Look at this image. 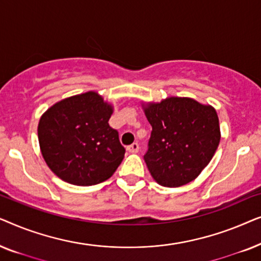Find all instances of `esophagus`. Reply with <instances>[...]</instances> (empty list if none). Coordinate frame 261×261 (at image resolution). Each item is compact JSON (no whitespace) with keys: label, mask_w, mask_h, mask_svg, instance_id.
I'll return each mask as SVG.
<instances>
[{"label":"esophagus","mask_w":261,"mask_h":261,"mask_svg":"<svg viewBox=\"0 0 261 261\" xmlns=\"http://www.w3.org/2000/svg\"><path fill=\"white\" fill-rule=\"evenodd\" d=\"M127 151L129 153H137L139 151V144H138V142H134V144L128 146Z\"/></svg>","instance_id":"1"}]
</instances>
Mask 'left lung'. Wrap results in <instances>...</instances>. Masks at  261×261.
Masks as SVG:
<instances>
[{
  "instance_id": "8db88e82",
  "label": "left lung",
  "mask_w": 261,
  "mask_h": 261,
  "mask_svg": "<svg viewBox=\"0 0 261 261\" xmlns=\"http://www.w3.org/2000/svg\"><path fill=\"white\" fill-rule=\"evenodd\" d=\"M141 106L152 126L144 158L153 179L167 188L196 179L220 144L215 108L190 97H167Z\"/></svg>"
}]
</instances>
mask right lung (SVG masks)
I'll return each instance as SVG.
<instances>
[{
    "label": "right lung",
    "mask_w": 261,
    "mask_h": 261,
    "mask_svg": "<svg viewBox=\"0 0 261 261\" xmlns=\"http://www.w3.org/2000/svg\"><path fill=\"white\" fill-rule=\"evenodd\" d=\"M113 106L98 92L88 91L57 102L38 124L41 154L56 176L89 187L109 179L126 149L109 126Z\"/></svg>",
    "instance_id": "add662e5"
}]
</instances>
